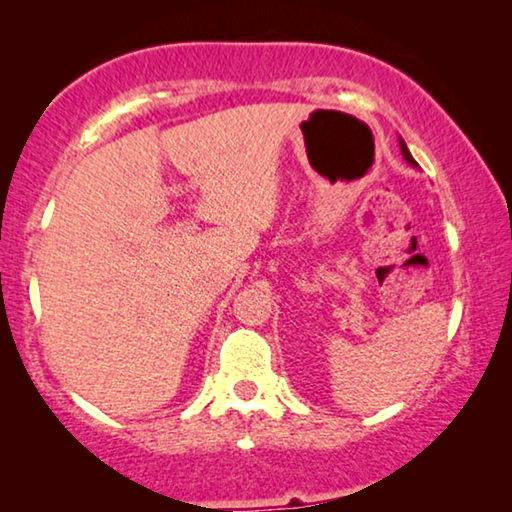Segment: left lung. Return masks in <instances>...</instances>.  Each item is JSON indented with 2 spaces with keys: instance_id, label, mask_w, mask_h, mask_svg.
<instances>
[{
  "instance_id": "1",
  "label": "left lung",
  "mask_w": 512,
  "mask_h": 512,
  "mask_svg": "<svg viewBox=\"0 0 512 512\" xmlns=\"http://www.w3.org/2000/svg\"><path fill=\"white\" fill-rule=\"evenodd\" d=\"M401 153H403V158H405V160H408V163H410V165H415V167H417V163H415V158H412V156H410L408 146H405V142H403V139H401Z\"/></svg>"
}]
</instances>
